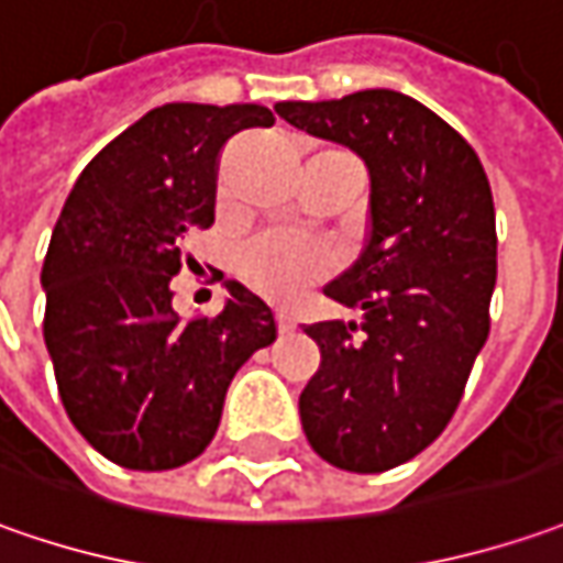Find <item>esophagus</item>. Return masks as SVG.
Here are the masks:
<instances>
[{
	"instance_id": "esophagus-1",
	"label": "esophagus",
	"mask_w": 563,
	"mask_h": 563,
	"mask_svg": "<svg viewBox=\"0 0 563 563\" xmlns=\"http://www.w3.org/2000/svg\"><path fill=\"white\" fill-rule=\"evenodd\" d=\"M277 330H280V333H292V330H296V320H292V314L277 311Z\"/></svg>"
}]
</instances>
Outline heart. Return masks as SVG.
Masks as SVG:
<instances>
[{
    "label": "heart",
    "instance_id": "b5f03b06",
    "mask_svg": "<svg viewBox=\"0 0 563 563\" xmlns=\"http://www.w3.org/2000/svg\"><path fill=\"white\" fill-rule=\"evenodd\" d=\"M327 271L330 255L292 233H262L240 252L243 280L274 301L292 299L301 286L320 280Z\"/></svg>",
    "mask_w": 563,
    "mask_h": 563
}]
</instances>
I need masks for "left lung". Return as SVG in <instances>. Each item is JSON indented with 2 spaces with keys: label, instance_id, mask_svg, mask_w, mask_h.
<instances>
[{
  "label": "left lung",
  "instance_id": "obj_1",
  "mask_svg": "<svg viewBox=\"0 0 563 563\" xmlns=\"http://www.w3.org/2000/svg\"><path fill=\"white\" fill-rule=\"evenodd\" d=\"M274 108L305 133L352 148L371 177L367 243L323 289L364 320L305 327L320 367L301 389L299 415L323 461L379 474L445 430L489 336L493 189L471 143L396 89Z\"/></svg>",
  "mask_w": 563,
  "mask_h": 563
}]
</instances>
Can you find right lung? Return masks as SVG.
<instances>
[{"label":"right lung","mask_w":563,"mask_h":563,"mask_svg":"<svg viewBox=\"0 0 563 563\" xmlns=\"http://www.w3.org/2000/svg\"><path fill=\"white\" fill-rule=\"evenodd\" d=\"M271 108L167 102L111 140L77 177L43 262L58 396L89 445L126 471H170L218 433L230 379L277 340L274 311L227 280L218 318L184 320L170 280L189 230L214 223L230 136Z\"/></svg>","instance_id":"add662e5"}]
</instances>
